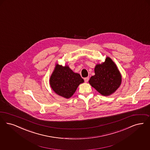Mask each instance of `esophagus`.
<instances>
[{"mask_svg":"<svg viewBox=\"0 0 150 150\" xmlns=\"http://www.w3.org/2000/svg\"><path fill=\"white\" fill-rule=\"evenodd\" d=\"M89 77L84 78V81H85V83H87V82L89 81Z\"/></svg>","mask_w":150,"mask_h":150,"instance_id":"34e87169","label":"esophagus"}]
</instances>
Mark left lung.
<instances>
[{
	"mask_svg": "<svg viewBox=\"0 0 150 150\" xmlns=\"http://www.w3.org/2000/svg\"><path fill=\"white\" fill-rule=\"evenodd\" d=\"M95 75L89 80L90 85L104 96H109L117 90L122 83V75L115 64L109 57L104 62L96 64Z\"/></svg>",
	"mask_w": 150,
	"mask_h": 150,
	"instance_id": "1",
	"label": "left lung"
}]
</instances>
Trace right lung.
<instances>
[{
  "label": "right lung",
  "instance_id": "add662e5",
  "mask_svg": "<svg viewBox=\"0 0 150 150\" xmlns=\"http://www.w3.org/2000/svg\"><path fill=\"white\" fill-rule=\"evenodd\" d=\"M84 82L80 74L74 72L69 66L58 64H56L50 78V85L54 92L66 99L71 97L79 85Z\"/></svg>",
  "mask_w": 150,
  "mask_h": 150
}]
</instances>
